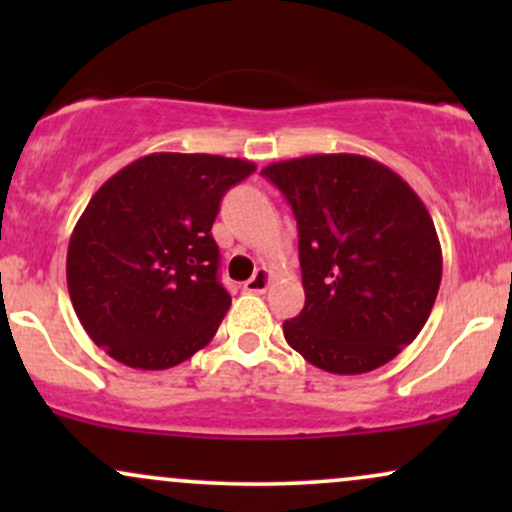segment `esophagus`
Instances as JSON below:
<instances>
[{
    "label": "esophagus",
    "instance_id": "obj_1",
    "mask_svg": "<svg viewBox=\"0 0 512 512\" xmlns=\"http://www.w3.org/2000/svg\"><path fill=\"white\" fill-rule=\"evenodd\" d=\"M269 281H272V279H269V272L264 267H260L255 274L250 276L248 281H245L243 289L250 291V293H264L269 289Z\"/></svg>",
    "mask_w": 512,
    "mask_h": 512
}]
</instances>
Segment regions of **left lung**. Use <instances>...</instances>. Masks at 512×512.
Segmentation results:
<instances>
[{"mask_svg":"<svg viewBox=\"0 0 512 512\" xmlns=\"http://www.w3.org/2000/svg\"><path fill=\"white\" fill-rule=\"evenodd\" d=\"M291 204L305 305L284 337L337 375L385 366L424 330L443 255L419 195L358 154H315L262 168Z\"/></svg>","mask_w":512,"mask_h":512,"instance_id":"8db88e82","label":"left lung"}]
</instances>
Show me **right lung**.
I'll return each mask as SVG.
<instances>
[{"mask_svg": "<svg viewBox=\"0 0 512 512\" xmlns=\"http://www.w3.org/2000/svg\"><path fill=\"white\" fill-rule=\"evenodd\" d=\"M250 173L243 158L149 154L103 182L69 238L67 286L105 354L166 370L211 342L231 308L211 226Z\"/></svg>", "mask_w": 512, "mask_h": 512, "instance_id": "add662e5", "label": "right lung"}]
</instances>
